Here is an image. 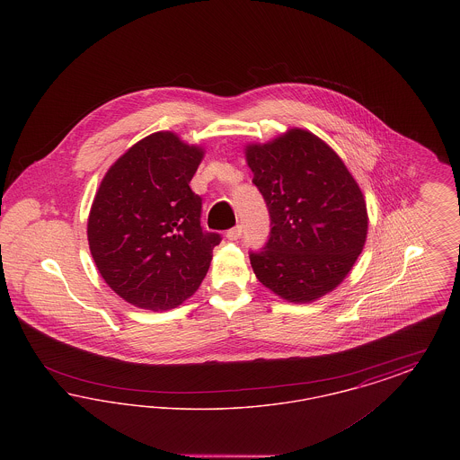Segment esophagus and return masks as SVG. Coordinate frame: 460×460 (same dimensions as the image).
<instances>
[{
	"mask_svg": "<svg viewBox=\"0 0 460 460\" xmlns=\"http://www.w3.org/2000/svg\"><path fill=\"white\" fill-rule=\"evenodd\" d=\"M240 236L241 226H234V227H233V229H229V231H227V234H226V238L231 241L240 240Z\"/></svg>",
	"mask_w": 460,
	"mask_h": 460,
	"instance_id": "34e87169",
	"label": "esophagus"
}]
</instances>
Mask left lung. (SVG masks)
I'll list each match as a JSON object with an SVG mask.
<instances>
[{
  "label": "left lung",
  "mask_w": 460,
  "mask_h": 460,
  "mask_svg": "<svg viewBox=\"0 0 460 460\" xmlns=\"http://www.w3.org/2000/svg\"><path fill=\"white\" fill-rule=\"evenodd\" d=\"M246 160L270 217L250 252L257 279L281 298L314 302L340 285L367 236L364 195L341 158L312 132L291 129L250 145Z\"/></svg>",
  "instance_id": "left-lung-1"
}]
</instances>
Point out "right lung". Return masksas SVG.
Returning a JSON list of instances; mask_svg holds the SVG:
<instances>
[{"label": "right lung", "mask_w": 460, "mask_h": 460, "mask_svg": "<svg viewBox=\"0 0 460 460\" xmlns=\"http://www.w3.org/2000/svg\"><path fill=\"white\" fill-rule=\"evenodd\" d=\"M203 150L155 132L122 155L91 205L88 241L105 283L126 302L169 310L201 285L219 233L201 227L191 191Z\"/></svg>", "instance_id": "1"}]
</instances>
